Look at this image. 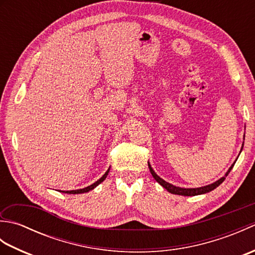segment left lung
Instances as JSON below:
<instances>
[{
	"label": "left lung",
	"instance_id": "8db88e82",
	"mask_svg": "<svg viewBox=\"0 0 255 255\" xmlns=\"http://www.w3.org/2000/svg\"><path fill=\"white\" fill-rule=\"evenodd\" d=\"M242 148H243V144H242ZM237 161V160H236ZM236 163V162H235ZM235 163L232 164L229 170L227 171V173L225 174V176H223L221 178H219L218 181L214 182L213 184H209V185H206V186H202V187H197V188H183V187H178L175 185H172V184L165 182L164 180H162V178L156 174V173L153 171L152 167H151L150 163L148 162V165H149V170L151 172V174L154 177V180L158 182L161 186H163L167 192L172 193V194H175V195H182V196H196V195H202V194H206L208 192H211L213 189H215L216 187H218L221 183H223L226 180V176L229 174L230 171L232 170V167H234Z\"/></svg>",
	"mask_w": 255,
	"mask_h": 255
}]
</instances>
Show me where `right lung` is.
<instances>
[{"label":"right lung","instance_id":"obj_1","mask_svg":"<svg viewBox=\"0 0 255 255\" xmlns=\"http://www.w3.org/2000/svg\"><path fill=\"white\" fill-rule=\"evenodd\" d=\"M110 169H111V167H110ZM110 169H108V170L105 172V174L103 175V176L100 178V180H97L95 183L92 184V185H90V186H88V187H84V188H82V189H75V191H63V193H67V194H81V193H88V192L92 191V189L95 188L97 185H99V184H101L103 181L105 180L107 174H108V172H110ZM60 192H61V191H60Z\"/></svg>","mask_w":255,"mask_h":255}]
</instances>
